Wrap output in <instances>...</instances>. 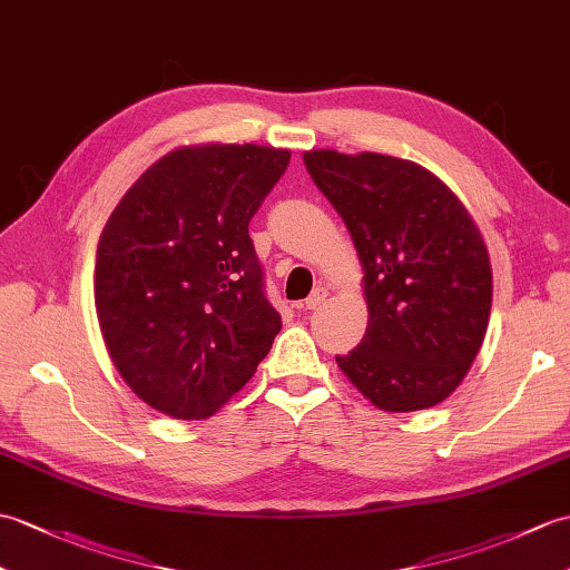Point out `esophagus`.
<instances>
[{
    "label": "esophagus",
    "instance_id": "esophagus-1",
    "mask_svg": "<svg viewBox=\"0 0 570 570\" xmlns=\"http://www.w3.org/2000/svg\"><path fill=\"white\" fill-rule=\"evenodd\" d=\"M327 301V288L325 286H317L313 294L306 298V311H317Z\"/></svg>",
    "mask_w": 570,
    "mask_h": 570
}]
</instances>
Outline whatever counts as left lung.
Wrapping results in <instances>:
<instances>
[{
	"instance_id": "left-lung-1",
	"label": "left lung",
	"mask_w": 570,
	"mask_h": 570,
	"mask_svg": "<svg viewBox=\"0 0 570 570\" xmlns=\"http://www.w3.org/2000/svg\"><path fill=\"white\" fill-rule=\"evenodd\" d=\"M303 165L335 206L362 264L368 311L340 372L386 413L449 399L479 354L493 303L481 228L446 184L381 153L306 150Z\"/></svg>"
}]
</instances>
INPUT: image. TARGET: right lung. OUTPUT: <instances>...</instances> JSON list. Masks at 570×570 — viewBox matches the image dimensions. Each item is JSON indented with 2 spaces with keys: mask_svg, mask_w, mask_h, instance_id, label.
<instances>
[{
  "mask_svg": "<svg viewBox=\"0 0 570 570\" xmlns=\"http://www.w3.org/2000/svg\"><path fill=\"white\" fill-rule=\"evenodd\" d=\"M288 160L269 145H184L145 169L104 225L95 306L106 352L169 417L214 415L282 330L247 225Z\"/></svg>",
  "mask_w": 570,
  "mask_h": 570,
  "instance_id": "right-lung-1",
  "label": "right lung"
}]
</instances>
